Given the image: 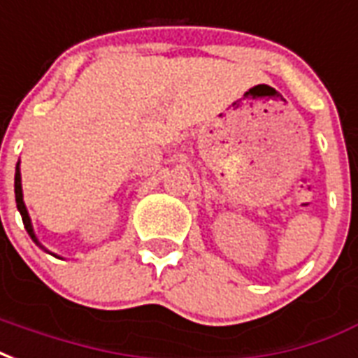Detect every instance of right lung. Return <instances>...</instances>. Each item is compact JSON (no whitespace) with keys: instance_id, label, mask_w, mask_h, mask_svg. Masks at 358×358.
<instances>
[{"instance_id":"right-lung-1","label":"right lung","mask_w":358,"mask_h":358,"mask_svg":"<svg viewBox=\"0 0 358 358\" xmlns=\"http://www.w3.org/2000/svg\"><path fill=\"white\" fill-rule=\"evenodd\" d=\"M15 197H17V208H18V213H20V216H22L26 231H28V235L34 239V243H38L39 245L38 237H36V233H34V227H31V222H30V216H28V210H26V205H24L22 184H20V169H18V163H17V172H15ZM41 248H43V246H41Z\"/></svg>"}]
</instances>
